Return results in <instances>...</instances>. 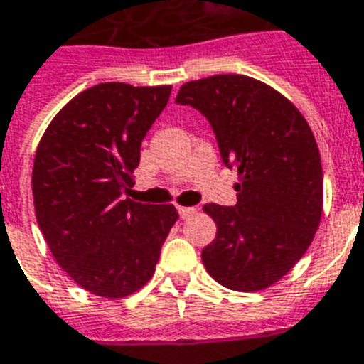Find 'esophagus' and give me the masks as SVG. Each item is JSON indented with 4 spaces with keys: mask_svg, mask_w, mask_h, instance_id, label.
Wrapping results in <instances>:
<instances>
[{
    "mask_svg": "<svg viewBox=\"0 0 364 364\" xmlns=\"http://www.w3.org/2000/svg\"><path fill=\"white\" fill-rule=\"evenodd\" d=\"M177 211H179V217H181V218H188L192 213L196 211V209H194V208H183V205H179V208H177Z\"/></svg>",
    "mask_w": 364,
    "mask_h": 364,
    "instance_id": "34e87169",
    "label": "esophagus"
}]
</instances>
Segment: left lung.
<instances>
[{
	"label": "left lung",
	"instance_id": "8db88e82",
	"mask_svg": "<svg viewBox=\"0 0 364 364\" xmlns=\"http://www.w3.org/2000/svg\"><path fill=\"white\" fill-rule=\"evenodd\" d=\"M176 102L208 117L224 162L239 176L233 208L203 205L217 224L203 265L235 291L273 286L303 258L323 211L320 149L309 123L282 93L243 75L192 80Z\"/></svg>",
	"mask_w": 364,
	"mask_h": 364
}]
</instances>
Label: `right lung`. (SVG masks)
Segmentation results:
<instances>
[{
  "mask_svg": "<svg viewBox=\"0 0 364 364\" xmlns=\"http://www.w3.org/2000/svg\"><path fill=\"white\" fill-rule=\"evenodd\" d=\"M172 85L97 84L50 121L35 153L33 203L54 259L85 291L121 299L146 286L179 218L172 203L123 198Z\"/></svg>",
  "mask_w": 364,
  "mask_h": 364,
  "instance_id": "right-lung-1",
  "label": "right lung"
}]
</instances>
